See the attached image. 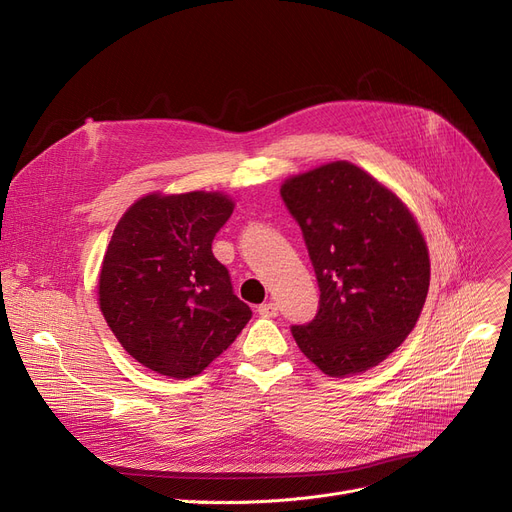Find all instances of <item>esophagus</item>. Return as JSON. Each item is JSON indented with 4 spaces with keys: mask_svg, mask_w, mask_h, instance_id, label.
Listing matches in <instances>:
<instances>
[{
    "mask_svg": "<svg viewBox=\"0 0 512 512\" xmlns=\"http://www.w3.org/2000/svg\"><path fill=\"white\" fill-rule=\"evenodd\" d=\"M257 313L261 317H276L278 315V305L276 303H263L257 307Z\"/></svg>",
    "mask_w": 512,
    "mask_h": 512,
    "instance_id": "34e87169",
    "label": "esophagus"
}]
</instances>
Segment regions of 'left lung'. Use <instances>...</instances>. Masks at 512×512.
<instances>
[{
	"mask_svg": "<svg viewBox=\"0 0 512 512\" xmlns=\"http://www.w3.org/2000/svg\"><path fill=\"white\" fill-rule=\"evenodd\" d=\"M319 284V311L294 326L303 355L330 378L380 365L413 332L429 288V251L392 188L340 159L280 186Z\"/></svg>",
	"mask_w": 512,
	"mask_h": 512,
	"instance_id": "obj_1",
	"label": "left lung"
}]
</instances>
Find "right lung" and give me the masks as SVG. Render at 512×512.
Listing matches in <instances>:
<instances>
[{
	"label": "right lung",
	"instance_id": "add662e5",
	"mask_svg": "<svg viewBox=\"0 0 512 512\" xmlns=\"http://www.w3.org/2000/svg\"><path fill=\"white\" fill-rule=\"evenodd\" d=\"M234 209L222 191L149 193L134 201L105 249L97 303L124 351L186 380L218 359L251 319L211 242Z\"/></svg>",
	"mask_w": 512,
	"mask_h": 512
}]
</instances>
